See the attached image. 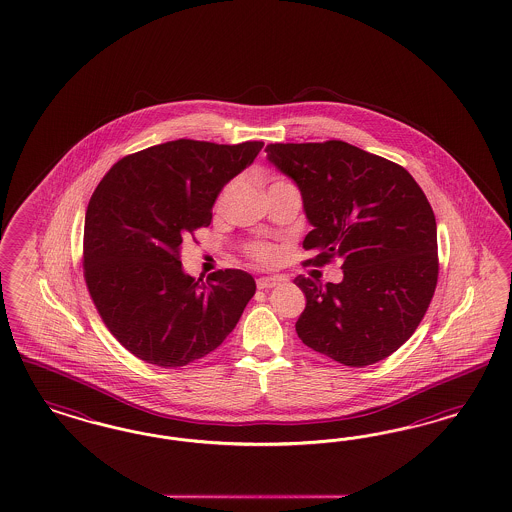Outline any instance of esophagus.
I'll use <instances>...</instances> for the list:
<instances>
[{
  "mask_svg": "<svg viewBox=\"0 0 512 512\" xmlns=\"http://www.w3.org/2000/svg\"><path fill=\"white\" fill-rule=\"evenodd\" d=\"M281 282V277H260L256 284H258V288H260V290H269V288H275V286H279Z\"/></svg>",
  "mask_w": 512,
  "mask_h": 512,
  "instance_id": "obj_1",
  "label": "esophagus"
}]
</instances>
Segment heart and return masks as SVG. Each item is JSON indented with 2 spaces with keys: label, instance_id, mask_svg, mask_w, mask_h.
I'll list each match as a JSON object with an SVG mask.
<instances>
[{
  "label": "heart",
  "instance_id": "1",
  "mask_svg": "<svg viewBox=\"0 0 512 512\" xmlns=\"http://www.w3.org/2000/svg\"><path fill=\"white\" fill-rule=\"evenodd\" d=\"M226 198H228V188L216 199V209H222V207H224ZM250 256H252L258 264H273V262H277V258H279V250L275 247H271V245H256V247L250 248Z\"/></svg>",
  "mask_w": 512,
  "mask_h": 512
}]
</instances>
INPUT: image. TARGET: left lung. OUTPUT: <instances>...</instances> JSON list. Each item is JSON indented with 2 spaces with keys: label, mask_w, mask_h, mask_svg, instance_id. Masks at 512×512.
Segmentation results:
<instances>
[{
  "label": "left lung",
  "mask_w": 512,
  "mask_h": 512,
  "mask_svg": "<svg viewBox=\"0 0 512 512\" xmlns=\"http://www.w3.org/2000/svg\"><path fill=\"white\" fill-rule=\"evenodd\" d=\"M267 160L296 182L313 230L305 265L341 262L343 281L296 277L307 297L297 337L363 367L401 347L428 311L439 277L437 224L413 175L345 141L275 143Z\"/></svg>",
  "instance_id": "1"
}]
</instances>
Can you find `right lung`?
Listing matches in <instances>:
<instances>
[{
	"label": "right lung",
	"instance_id": "right-lung-1",
	"mask_svg": "<svg viewBox=\"0 0 512 512\" xmlns=\"http://www.w3.org/2000/svg\"><path fill=\"white\" fill-rule=\"evenodd\" d=\"M262 141L216 145L177 139L118 160L84 218L86 288L116 341L143 362L182 367L224 343L256 292L252 275L182 271V241L213 220L226 182Z\"/></svg>",
	"mask_w": 512,
	"mask_h": 512
}]
</instances>
